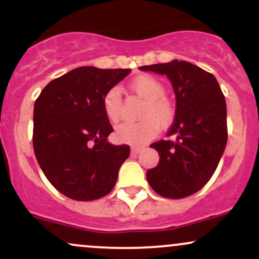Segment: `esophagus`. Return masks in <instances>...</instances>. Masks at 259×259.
<instances>
[{
	"instance_id": "obj_1",
	"label": "esophagus",
	"mask_w": 259,
	"mask_h": 259,
	"mask_svg": "<svg viewBox=\"0 0 259 259\" xmlns=\"http://www.w3.org/2000/svg\"><path fill=\"white\" fill-rule=\"evenodd\" d=\"M141 150H142V147H132V153L133 154H138Z\"/></svg>"
}]
</instances>
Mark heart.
I'll return each instance as SVG.
<instances>
[{
	"instance_id": "heart-1",
	"label": "heart",
	"mask_w": 259,
	"mask_h": 259,
	"mask_svg": "<svg viewBox=\"0 0 259 259\" xmlns=\"http://www.w3.org/2000/svg\"><path fill=\"white\" fill-rule=\"evenodd\" d=\"M134 92L146 100L142 107L138 123H124L115 129V138L119 142L129 145L146 144L158 133L159 126H168L173 121L174 108L171 103L165 99V89L159 80L151 75H139L130 82ZM102 107L106 117L109 121L115 123L119 120L121 113V94L120 89L114 86L103 95Z\"/></svg>"
}]
</instances>
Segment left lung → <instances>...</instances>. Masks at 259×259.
<instances>
[{
    "label": "left lung",
    "mask_w": 259,
    "mask_h": 259,
    "mask_svg": "<svg viewBox=\"0 0 259 259\" xmlns=\"http://www.w3.org/2000/svg\"><path fill=\"white\" fill-rule=\"evenodd\" d=\"M140 70L167 75L177 99L174 123L168 135L150 147L159 162L146 177L157 194L184 198L201 190L212 178L228 140L227 103L214 75L185 61L140 67Z\"/></svg>",
    "instance_id": "obj_1"
}]
</instances>
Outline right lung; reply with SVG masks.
<instances>
[{
    "label": "right lung",
    "mask_w": 259,
    "mask_h": 259,
    "mask_svg": "<svg viewBox=\"0 0 259 259\" xmlns=\"http://www.w3.org/2000/svg\"><path fill=\"white\" fill-rule=\"evenodd\" d=\"M130 69L79 67L45 86L34 106L32 144L44 174L61 194L92 201L112 191L127 145L109 144L113 132L103 95Z\"/></svg>",
    "instance_id": "right-lung-1"
}]
</instances>
